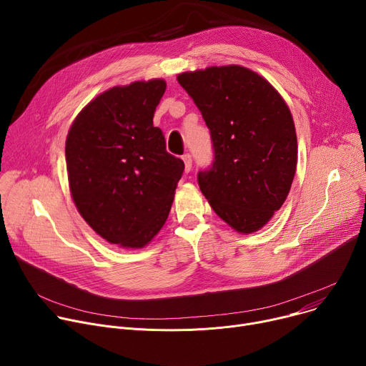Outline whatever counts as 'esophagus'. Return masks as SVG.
<instances>
[{
	"mask_svg": "<svg viewBox=\"0 0 366 366\" xmlns=\"http://www.w3.org/2000/svg\"><path fill=\"white\" fill-rule=\"evenodd\" d=\"M182 161H184V164H185V172L188 174V172L191 171V168H192V158H191V154H189V153H185V154L182 156Z\"/></svg>",
	"mask_w": 366,
	"mask_h": 366,
	"instance_id": "obj_1",
	"label": "esophagus"
}]
</instances>
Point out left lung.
<instances>
[{
    "mask_svg": "<svg viewBox=\"0 0 366 366\" xmlns=\"http://www.w3.org/2000/svg\"><path fill=\"white\" fill-rule=\"evenodd\" d=\"M210 129L214 162L198 185L214 213L250 234L282 207L297 169V134L281 94L254 71L210 66L177 76Z\"/></svg>",
    "mask_w": 366,
    "mask_h": 366,
    "instance_id": "1",
    "label": "left lung"
}]
</instances>
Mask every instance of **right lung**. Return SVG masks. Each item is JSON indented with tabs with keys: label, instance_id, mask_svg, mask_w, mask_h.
<instances>
[{
	"label": "right lung",
	"instance_id": "add662e5",
	"mask_svg": "<svg viewBox=\"0 0 366 366\" xmlns=\"http://www.w3.org/2000/svg\"><path fill=\"white\" fill-rule=\"evenodd\" d=\"M167 82L117 85L92 98L75 117L65 146L76 210L102 239L142 249L164 227L184 172L167 152L153 114Z\"/></svg>",
	"mask_w": 366,
	"mask_h": 366
}]
</instances>
